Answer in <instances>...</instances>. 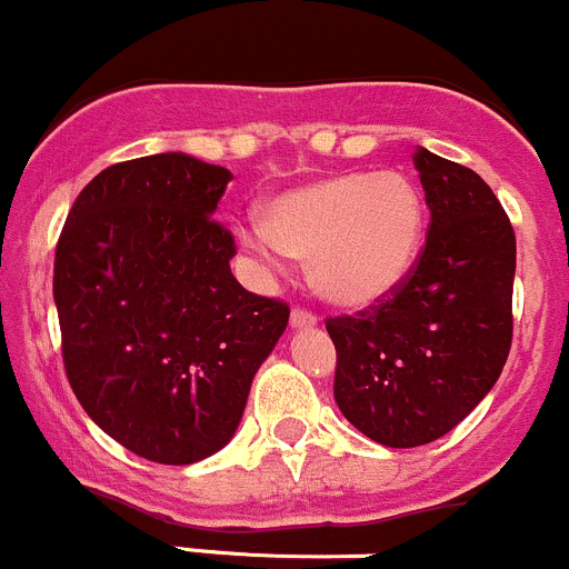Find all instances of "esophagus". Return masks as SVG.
Listing matches in <instances>:
<instances>
[{
  "label": "esophagus",
  "mask_w": 569,
  "mask_h": 569,
  "mask_svg": "<svg viewBox=\"0 0 569 569\" xmlns=\"http://www.w3.org/2000/svg\"><path fill=\"white\" fill-rule=\"evenodd\" d=\"M290 326L292 328H311V326H317V315H315V311L303 309V307H296V309H292V315H290Z\"/></svg>",
  "instance_id": "1"
}]
</instances>
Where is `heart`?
<instances>
[{"mask_svg":"<svg viewBox=\"0 0 569 569\" xmlns=\"http://www.w3.org/2000/svg\"><path fill=\"white\" fill-rule=\"evenodd\" d=\"M426 230L418 187L399 173H339L277 194L243 243L268 262L311 260V282L336 307L382 301L412 271Z\"/></svg>","mask_w":569,"mask_h":569,"instance_id":"b5f03b06","label":"heart"}]
</instances>
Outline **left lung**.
I'll list each match as a JSON object with an SVG mask.
<instances>
[{"mask_svg":"<svg viewBox=\"0 0 569 569\" xmlns=\"http://www.w3.org/2000/svg\"><path fill=\"white\" fill-rule=\"evenodd\" d=\"M431 222L407 279L356 315L328 317L341 415L385 448L456 429L512 345L516 233L475 170L418 149Z\"/></svg>","mask_w":569,"mask_h":569,"instance_id":"1","label":"left lung"}]
</instances>
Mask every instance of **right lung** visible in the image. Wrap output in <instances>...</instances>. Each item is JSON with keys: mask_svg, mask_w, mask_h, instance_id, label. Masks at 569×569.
Here are the masks:
<instances>
[{"mask_svg": "<svg viewBox=\"0 0 569 569\" xmlns=\"http://www.w3.org/2000/svg\"><path fill=\"white\" fill-rule=\"evenodd\" d=\"M230 179L179 151L116 162L81 189L57 241L72 393L154 463H194L230 442L290 320L284 301L230 273L236 238L211 217Z\"/></svg>", "mask_w": 569, "mask_h": 569, "instance_id": "add662e5", "label": "right lung"}]
</instances>
